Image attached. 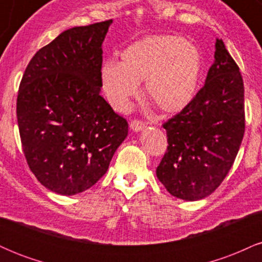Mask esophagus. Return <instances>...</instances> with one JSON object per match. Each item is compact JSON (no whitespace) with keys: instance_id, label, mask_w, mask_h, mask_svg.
<instances>
[{"instance_id":"1","label":"esophagus","mask_w":262,"mask_h":262,"mask_svg":"<svg viewBox=\"0 0 262 262\" xmlns=\"http://www.w3.org/2000/svg\"><path fill=\"white\" fill-rule=\"evenodd\" d=\"M145 128V124H144L141 121H138V119H134V121L130 122V129L133 132H140Z\"/></svg>"}]
</instances>
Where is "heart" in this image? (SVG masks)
<instances>
[{"mask_svg":"<svg viewBox=\"0 0 262 262\" xmlns=\"http://www.w3.org/2000/svg\"><path fill=\"white\" fill-rule=\"evenodd\" d=\"M202 54L193 41L172 34H154L129 44L121 62L106 60L100 80L108 102L125 110L144 81L145 97L164 113H177L198 91Z\"/></svg>","mask_w":262,"mask_h":262,"instance_id":"obj_1","label":"heart"}]
</instances>
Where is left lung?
<instances>
[{"label": "left lung", "instance_id": "left-lung-1", "mask_svg": "<svg viewBox=\"0 0 262 262\" xmlns=\"http://www.w3.org/2000/svg\"><path fill=\"white\" fill-rule=\"evenodd\" d=\"M244 113L242 74L223 40L217 39L204 86L162 125L169 146L156 176L173 197L198 201L218 188L242 145Z\"/></svg>", "mask_w": 262, "mask_h": 262}]
</instances>
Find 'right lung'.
Returning <instances> with one entry per match:
<instances>
[{
	"label": "right lung",
	"mask_w": 262,
	"mask_h": 262,
	"mask_svg": "<svg viewBox=\"0 0 262 262\" xmlns=\"http://www.w3.org/2000/svg\"><path fill=\"white\" fill-rule=\"evenodd\" d=\"M112 19L74 27L33 56L17 121L29 169L44 187L74 196L107 172L128 123L101 96L102 43Z\"/></svg>",
	"instance_id": "add662e5"
}]
</instances>
